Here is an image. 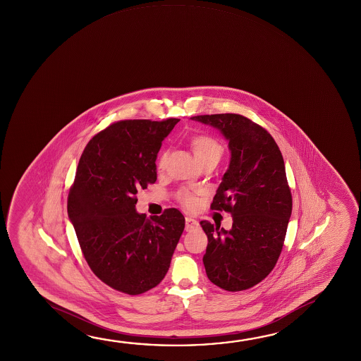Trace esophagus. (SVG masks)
<instances>
[{
    "mask_svg": "<svg viewBox=\"0 0 361 361\" xmlns=\"http://www.w3.org/2000/svg\"><path fill=\"white\" fill-rule=\"evenodd\" d=\"M185 224H186V231H192L197 228L199 223L196 221L195 219L191 218V216H186L185 218Z\"/></svg>",
    "mask_w": 361,
    "mask_h": 361,
    "instance_id": "1",
    "label": "esophagus"
}]
</instances>
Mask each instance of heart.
Wrapping results in <instances>:
<instances>
[{
    "label": "heart",
    "instance_id": "b5f03b06",
    "mask_svg": "<svg viewBox=\"0 0 361 361\" xmlns=\"http://www.w3.org/2000/svg\"><path fill=\"white\" fill-rule=\"evenodd\" d=\"M191 148L192 152L196 157L197 162L201 160H205L209 157H218L223 154V148L219 145L218 141H215L213 137L209 136H196L191 140ZM166 165V154H159L157 157V167L159 169H164ZM178 200L183 202V205L186 207H194L197 204V199L192 192L189 191H183L178 194Z\"/></svg>",
    "mask_w": 361,
    "mask_h": 361
}]
</instances>
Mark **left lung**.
I'll return each instance as SVG.
<instances>
[{
    "label": "left lung",
    "mask_w": 361,
    "mask_h": 361,
    "mask_svg": "<svg viewBox=\"0 0 361 361\" xmlns=\"http://www.w3.org/2000/svg\"><path fill=\"white\" fill-rule=\"evenodd\" d=\"M191 119L220 130L231 149L212 209L231 214V229L200 223L209 240L202 258L207 278L225 290H248L272 272L283 247L292 213L283 157L273 137L240 114Z\"/></svg>",
    "instance_id": "obj_1"
}]
</instances>
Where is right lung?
<instances>
[{"instance_id":"right-lung-1","label":"right lung","mask_w":361,"mask_h":361,"mask_svg":"<svg viewBox=\"0 0 361 361\" xmlns=\"http://www.w3.org/2000/svg\"><path fill=\"white\" fill-rule=\"evenodd\" d=\"M180 119L111 124L84 148L68 196V215L90 269L127 295L154 288L170 268L185 228L178 209L147 218L137 191L157 180L162 141Z\"/></svg>"}]
</instances>
